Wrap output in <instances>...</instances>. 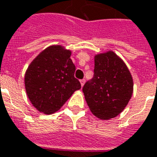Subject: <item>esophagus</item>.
<instances>
[{"instance_id": "esophagus-1", "label": "esophagus", "mask_w": 157, "mask_h": 157, "mask_svg": "<svg viewBox=\"0 0 157 157\" xmlns=\"http://www.w3.org/2000/svg\"><path fill=\"white\" fill-rule=\"evenodd\" d=\"M85 80H84V79H82V80H81V81H80V82H81V86H84V84H85Z\"/></svg>"}]
</instances>
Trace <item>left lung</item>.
Here are the masks:
<instances>
[{
    "label": "left lung",
    "instance_id": "left-lung-1",
    "mask_svg": "<svg viewBox=\"0 0 157 157\" xmlns=\"http://www.w3.org/2000/svg\"><path fill=\"white\" fill-rule=\"evenodd\" d=\"M82 90L91 113L108 120L118 116L128 104L133 81L124 61L113 51H108L94 56V77Z\"/></svg>",
    "mask_w": 157,
    "mask_h": 157
}]
</instances>
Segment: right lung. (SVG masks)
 I'll use <instances>...</instances> for the list:
<instances>
[{"mask_svg": "<svg viewBox=\"0 0 157 157\" xmlns=\"http://www.w3.org/2000/svg\"><path fill=\"white\" fill-rule=\"evenodd\" d=\"M71 52L62 45L42 51L28 67L25 86L31 104L39 112L50 114L61 109L74 92L81 89L74 76L76 67Z\"/></svg>", "mask_w": 157, "mask_h": 157, "instance_id": "right-lung-1", "label": "right lung"}]
</instances>
